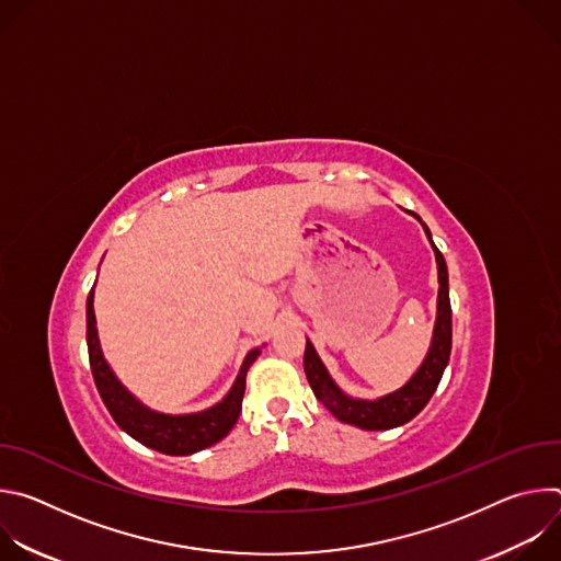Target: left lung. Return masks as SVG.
Returning a JSON list of instances; mask_svg holds the SVG:
<instances>
[{
    "mask_svg": "<svg viewBox=\"0 0 561 561\" xmlns=\"http://www.w3.org/2000/svg\"><path fill=\"white\" fill-rule=\"evenodd\" d=\"M422 226L426 230V237L431 239L428 226L426 224H422ZM431 244H433V239H431ZM433 251H435L437 277H439L435 331H433L431 351H428L424 364L407 381V386H402L390 394H383V397L375 399V402H366V399H353V397L344 394L337 388V383L331 379L327 366L314 353L312 344L306 340L304 370H306L308 383H310V388H312V392H314L319 402H322L340 422L364 428V431H388V428H394V426H402V424L411 422L428 404V399L437 390L439 379L444 375V368L448 366V359H450L453 310H450V297H448L446 262H444V255L437 251L435 244H433Z\"/></svg>",
    "mask_w": 561,
    "mask_h": 561,
    "instance_id": "8db88e82",
    "label": "left lung"
}]
</instances>
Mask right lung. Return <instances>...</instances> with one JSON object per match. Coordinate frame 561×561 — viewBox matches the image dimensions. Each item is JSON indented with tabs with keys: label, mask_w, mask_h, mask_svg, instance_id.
I'll return each mask as SVG.
<instances>
[{
	"label": "right lung",
	"mask_w": 561,
	"mask_h": 561,
	"mask_svg": "<svg viewBox=\"0 0 561 561\" xmlns=\"http://www.w3.org/2000/svg\"><path fill=\"white\" fill-rule=\"evenodd\" d=\"M93 290L87 299V344H89V359L95 386L100 390L102 402L106 404L108 413L117 422L122 431H126L139 444L159 450L164 455H193L204 450L219 439H224L230 428L237 424L239 413H242V399L247 390V373L251 364L260 357V348H253L239 370L232 388L208 411L193 413V415H164L146 409L141 402L122 386L115 377L111 366L106 364L98 337L95 327V310H93Z\"/></svg>",
	"instance_id": "add662e5"
}]
</instances>
